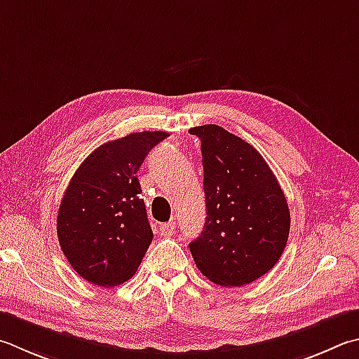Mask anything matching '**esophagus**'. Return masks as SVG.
Returning a JSON list of instances; mask_svg holds the SVG:
<instances>
[{
    "label": "esophagus",
    "instance_id": "esophagus-1",
    "mask_svg": "<svg viewBox=\"0 0 359 359\" xmlns=\"http://www.w3.org/2000/svg\"><path fill=\"white\" fill-rule=\"evenodd\" d=\"M160 231H161V233H165V236H172V233L175 232V223L174 221H169V223L161 224Z\"/></svg>",
    "mask_w": 359,
    "mask_h": 359
}]
</instances>
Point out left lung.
Returning a JSON list of instances; mask_svg holds the SVG:
<instances>
[{"instance_id":"left-lung-1","label":"left lung","mask_w":359,"mask_h":359,"mask_svg":"<svg viewBox=\"0 0 359 359\" xmlns=\"http://www.w3.org/2000/svg\"><path fill=\"white\" fill-rule=\"evenodd\" d=\"M201 140L207 217L191 242L196 266L212 283L250 284L281 257L290 231L284 191L262 155L223 127L188 130Z\"/></svg>"}]
</instances>
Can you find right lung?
Listing matches in <instances>:
<instances>
[{"label":"right lung","mask_w":359,"mask_h":359,"mask_svg":"<svg viewBox=\"0 0 359 359\" xmlns=\"http://www.w3.org/2000/svg\"><path fill=\"white\" fill-rule=\"evenodd\" d=\"M166 132L105 142L70 179L57 212V240L81 278L113 287L132 278L154 238L136 174Z\"/></svg>","instance_id":"right-lung-1"}]
</instances>
